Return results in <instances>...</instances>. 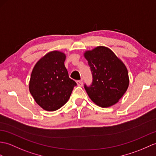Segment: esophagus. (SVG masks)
Here are the masks:
<instances>
[{"instance_id":"obj_1","label":"esophagus","mask_w":156,"mask_h":156,"mask_svg":"<svg viewBox=\"0 0 156 156\" xmlns=\"http://www.w3.org/2000/svg\"><path fill=\"white\" fill-rule=\"evenodd\" d=\"M76 83H77L78 86H83V82L82 80H78L76 82Z\"/></svg>"}]
</instances>
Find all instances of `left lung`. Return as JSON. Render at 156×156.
<instances>
[{"mask_svg":"<svg viewBox=\"0 0 156 156\" xmlns=\"http://www.w3.org/2000/svg\"><path fill=\"white\" fill-rule=\"evenodd\" d=\"M90 67L92 82L84 88L94 102L110 107L118 102L129 85L128 70L110 49L98 46L84 53Z\"/></svg>","mask_w":156,"mask_h":156,"instance_id":"8db88e82","label":"left lung"}]
</instances>
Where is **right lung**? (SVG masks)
<instances>
[{
    "label": "right lung",
    "mask_w": 156,
    "mask_h": 156,
    "mask_svg": "<svg viewBox=\"0 0 156 156\" xmlns=\"http://www.w3.org/2000/svg\"><path fill=\"white\" fill-rule=\"evenodd\" d=\"M65 59L64 53L50 52L32 70L29 90L36 102L45 110L55 111L64 106L77 85L69 78L64 66Z\"/></svg>",
    "instance_id": "1"
}]
</instances>
